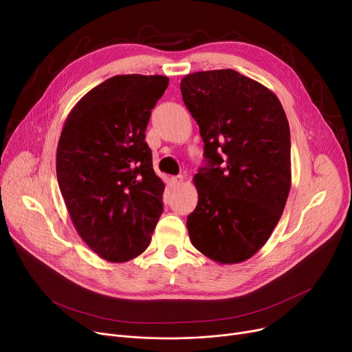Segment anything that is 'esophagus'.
<instances>
[{
	"label": "esophagus",
	"instance_id": "obj_1",
	"mask_svg": "<svg viewBox=\"0 0 352 352\" xmlns=\"http://www.w3.org/2000/svg\"><path fill=\"white\" fill-rule=\"evenodd\" d=\"M182 181H184V177L182 175H175V177H171V186L174 187V188H178L181 184H182Z\"/></svg>",
	"mask_w": 352,
	"mask_h": 352
}]
</instances>
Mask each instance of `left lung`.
Returning a JSON list of instances; mask_svg holds the SVG:
<instances>
[{
    "instance_id": "obj_1",
    "label": "left lung",
    "mask_w": 352,
    "mask_h": 352,
    "mask_svg": "<svg viewBox=\"0 0 352 352\" xmlns=\"http://www.w3.org/2000/svg\"><path fill=\"white\" fill-rule=\"evenodd\" d=\"M182 100L199 126L204 165L187 218L192 245L221 264L248 260L270 238L291 187V138L274 92L235 69L194 72Z\"/></svg>"
}]
</instances>
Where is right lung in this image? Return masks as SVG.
Returning <instances> with one entry per match:
<instances>
[{"label": "right lung", "instance_id": "add662e5", "mask_svg": "<svg viewBox=\"0 0 352 352\" xmlns=\"http://www.w3.org/2000/svg\"><path fill=\"white\" fill-rule=\"evenodd\" d=\"M170 80L116 76L69 113L57 148V178L85 244L111 263L140 255L162 214L165 184L145 142L151 109Z\"/></svg>", "mask_w": 352, "mask_h": 352}]
</instances>
